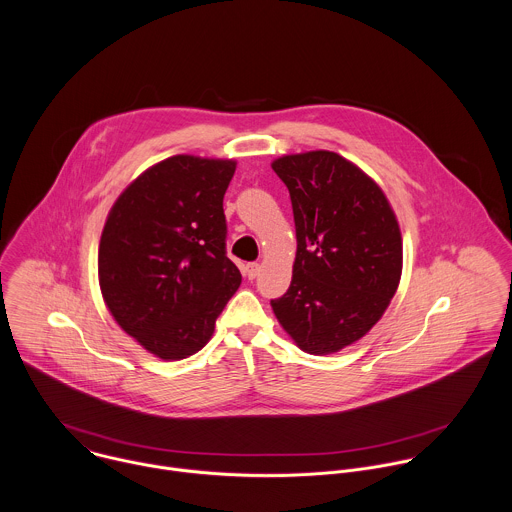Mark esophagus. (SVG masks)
<instances>
[{
    "label": "esophagus",
    "instance_id": "1",
    "mask_svg": "<svg viewBox=\"0 0 512 512\" xmlns=\"http://www.w3.org/2000/svg\"><path fill=\"white\" fill-rule=\"evenodd\" d=\"M258 274H260V264L258 262H250V264L244 266V276L248 280H254Z\"/></svg>",
    "mask_w": 512,
    "mask_h": 512
}]
</instances>
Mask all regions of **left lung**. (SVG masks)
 I'll return each instance as SVG.
<instances>
[{
    "label": "left lung",
    "instance_id": "8db88e82",
    "mask_svg": "<svg viewBox=\"0 0 512 512\" xmlns=\"http://www.w3.org/2000/svg\"><path fill=\"white\" fill-rule=\"evenodd\" d=\"M292 199L297 252L272 309L309 355L337 353L372 329L398 290L402 236L382 189L335 151L272 163Z\"/></svg>",
    "mask_w": 512,
    "mask_h": 512
}]
</instances>
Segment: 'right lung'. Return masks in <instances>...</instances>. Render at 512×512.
Wrapping results in <instances>:
<instances>
[{
  "label": "right lung",
  "mask_w": 512,
  "mask_h": 512,
  "mask_svg": "<svg viewBox=\"0 0 512 512\" xmlns=\"http://www.w3.org/2000/svg\"><path fill=\"white\" fill-rule=\"evenodd\" d=\"M236 161L173 155L114 203L98 248L102 297L151 355L201 351L242 276L226 256L222 199Z\"/></svg>",
  "instance_id": "obj_1"
}]
</instances>
